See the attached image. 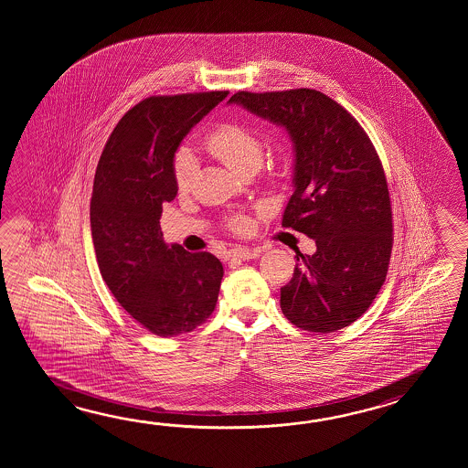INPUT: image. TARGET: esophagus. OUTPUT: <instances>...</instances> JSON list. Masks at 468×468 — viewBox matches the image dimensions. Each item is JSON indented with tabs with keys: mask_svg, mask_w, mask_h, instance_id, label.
<instances>
[{
	"mask_svg": "<svg viewBox=\"0 0 468 468\" xmlns=\"http://www.w3.org/2000/svg\"><path fill=\"white\" fill-rule=\"evenodd\" d=\"M261 252H262L261 248H236L230 250L229 256L239 261H249V259L258 258Z\"/></svg>",
	"mask_w": 468,
	"mask_h": 468,
	"instance_id": "esophagus-1",
	"label": "esophagus"
}]
</instances>
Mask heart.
Returning <instances> with one entry per match:
<instances>
[{"label": "heart", "mask_w": 468, "mask_h": 468, "mask_svg": "<svg viewBox=\"0 0 468 468\" xmlns=\"http://www.w3.org/2000/svg\"><path fill=\"white\" fill-rule=\"evenodd\" d=\"M206 147L224 165L238 174L258 170L264 157V145L254 130L239 123H222L210 132ZM197 164L190 150L180 149L174 160V179L179 190H187L194 180ZM232 229H242L244 220L230 222Z\"/></svg>", "instance_id": "b5f03b06"}]
</instances>
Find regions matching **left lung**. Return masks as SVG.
Returning a JSON list of instances; mask_svg holds the SVG:
<instances>
[{"label": "left lung", "instance_id": "obj_1", "mask_svg": "<svg viewBox=\"0 0 468 468\" xmlns=\"http://www.w3.org/2000/svg\"><path fill=\"white\" fill-rule=\"evenodd\" d=\"M288 130L294 145V192L282 228L314 239L296 254L281 309L301 329L333 333L371 306L388 272L393 219L377 150L356 119L318 90L238 91L229 99Z\"/></svg>", "mask_w": 468, "mask_h": 468}]
</instances>
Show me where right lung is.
<instances>
[{
  "instance_id": "1",
  "label": "right lung",
  "mask_w": 468,
  "mask_h": 468,
  "mask_svg": "<svg viewBox=\"0 0 468 468\" xmlns=\"http://www.w3.org/2000/svg\"><path fill=\"white\" fill-rule=\"evenodd\" d=\"M228 93L142 100L112 132L95 172L90 226L101 278L120 306L162 338L200 326L219 296V259L167 246L159 220L162 204L177 196L180 142Z\"/></svg>"
}]
</instances>
